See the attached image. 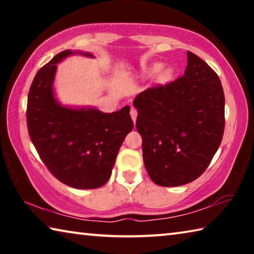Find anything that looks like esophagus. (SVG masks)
<instances>
[{
	"label": "esophagus",
	"mask_w": 254,
	"mask_h": 254,
	"mask_svg": "<svg viewBox=\"0 0 254 254\" xmlns=\"http://www.w3.org/2000/svg\"><path fill=\"white\" fill-rule=\"evenodd\" d=\"M130 114H131V118H132V120H133V122L135 123V121H136V117H137V111L134 109V107H131V112H130Z\"/></svg>",
	"instance_id": "esophagus-1"
}]
</instances>
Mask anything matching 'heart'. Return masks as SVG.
Masks as SVG:
<instances>
[{"mask_svg":"<svg viewBox=\"0 0 254 254\" xmlns=\"http://www.w3.org/2000/svg\"><path fill=\"white\" fill-rule=\"evenodd\" d=\"M162 69V65L161 64H154V65L151 67V69H150V74H156V72L160 71ZM169 71H166L165 75H168Z\"/></svg>","mask_w":254,"mask_h":254,"instance_id":"1","label":"heart"}]
</instances>
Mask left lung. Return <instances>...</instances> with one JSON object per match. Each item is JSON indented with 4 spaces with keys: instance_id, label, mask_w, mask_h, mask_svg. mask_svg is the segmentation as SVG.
<instances>
[{
    "instance_id": "8db88e82",
    "label": "left lung",
    "mask_w": 254,
    "mask_h": 254,
    "mask_svg": "<svg viewBox=\"0 0 254 254\" xmlns=\"http://www.w3.org/2000/svg\"><path fill=\"white\" fill-rule=\"evenodd\" d=\"M133 105L144 166L152 182L176 187L198 178L224 133L225 97L216 72L187 51L184 76L141 92Z\"/></svg>"
}]
</instances>
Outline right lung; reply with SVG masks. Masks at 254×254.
<instances>
[{
  "instance_id": "obj_1",
  "label": "right lung",
  "mask_w": 254,
  "mask_h": 254,
  "mask_svg": "<svg viewBox=\"0 0 254 254\" xmlns=\"http://www.w3.org/2000/svg\"><path fill=\"white\" fill-rule=\"evenodd\" d=\"M76 54L94 58L89 53L65 50L37 72L28 95L27 124L30 139L56 178L72 188L94 189L110 179L133 122L128 105L103 113L95 107L64 106L56 100L57 64Z\"/></svg>"
}]
</instances>
